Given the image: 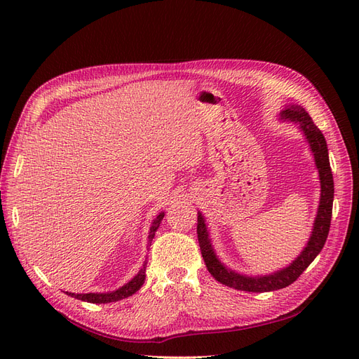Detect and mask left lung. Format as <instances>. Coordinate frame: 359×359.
I'll use <instances>...</instances> for the list:
<instances>
[{"mask_svg": "<svg viewBox=\"0 0 359 359\" xmlns=\"http://www.w3.org/2000/svg\"><path fill=\"white\" fill-rule=\"evenodd\" d=\"M281 118L290 119L299 124V128L304 132V136L309 140L311 153L316 161V168L319 170L320 178V202L318 208L316 220H314L313 232L307 247L302 250L301 255L293 260V262L277 271L274 274L269 276H257V277H248L238 274L235 271L226 268L219 257L215 256L214 248L211 245L208 231H206V224L201 212H198V240L201 245V253L205 260V265L208 268L210 274L219 281V283L233 287L236 290H245V292H271L277 289H283L292 285L307 266L313 262L316 256L320 253V250L325 245V241L328 238L330 226H331V217H332V201H334V180L332 172L330 166V157H328V147L325 136L322 135L318 126L311 121V116L306 112V109L301 106L292 104L287 109L281 112Z\"/></svg>", "mask_w": 359, "mask_h": 359, "instance_id": "1", "label": "left lung"}]
</instances>
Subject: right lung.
Segmentation results:
<instances>
[{
    "label": "right lung",
    "instance_id": "1",
    "mask_svg": "<svg viewBox=\"0 0 359 359\" xmlns=\"http://www.w3.org/2000/svg\"><path fill=\"white\" fill-rule=\"evenodd\" d=\"M163 217H165V212H160L156 220L153 222V224H151V229H149V235H148V244L151 245V241H153V238L156 235V231L158 229L160 226V222L163 220ZM145 268H147V262L144 264L142 269L139 271V274L135 276V278H132L128 281L127 285H124L123 287H119L118 290H114V292H107V293H69L67 295L73 297V298H78L81 301H86V302H93V304H107V302H115V301H119V299H124V298H128L132 297L133 293H136L140 286L144 285L145 281Z\"/></svg>",
    "mask_w": 359,
    "mask_h": 359
}]
</instances>
